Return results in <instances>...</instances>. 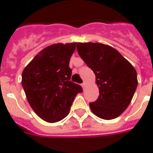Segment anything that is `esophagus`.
<instances>
[{"label":"esophagus","mask_w":153,"mask_h":153,"mask_svg":"<svg viewBox=\"0 0 153 153\" xmlns=\"http://www.w3.org/2000/svg\"><path fill=\"white\" fill-rule=\"evenodd\" d=\"M86 85H87V84H86V83H85V82H84L82 84H81V86H82V88H84V89L85 88V87H86Z\"/></svg>","instance_id":"1"}]
</instances>
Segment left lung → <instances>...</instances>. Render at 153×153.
I'll return each mask as SVG.
<instances>
[{
  "instance_id": "obj_1",
  "label": "left lung",
  "mask_w": 153,
  "mask_h": 153,
  "mask_svg": "<svg viewBox=\"0 0 153 153\" xmlns=\"http://www.w3.org/2000/svg\"><path fill=\"white\" fill-rule=\"evenodd\" d=\"M78 53L96 75L100 96L89 106L105 120L117 118L131 102L137 87L136 69L117 50L99 42H78Z\"/></svg>"
}]
</instances>
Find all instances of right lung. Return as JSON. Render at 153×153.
Masks as SVG:
<instances>
[{"instance_id": "obj_1", "label": "right lung", "mask_w": 153, "mask_h": 153, "mask_svg": "<svg viewBox=\"0 0 153 153\" xmlns=\"http://www.w3.org/2000/svg\"><path fill=\"white\" fill-rule=\"evenodd\" d=\"M76 42L56 43L40 51L22 73L29 104L42 120L57 123L66 117L82 88L71 82V56Z\"/></svg>"}]
</instances>
